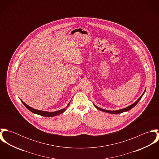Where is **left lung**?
Masks as SVG:
<instances>
[{
	"mask_svg": "<svg viewBox=\"0 0 159 159\" xmlns=\"http://www.w3.org/2000/svg\"><path fill=\"white\" fill-rule=\"evenodd\" d=\"M145 91H146V90L143 92V93L141 95V96L136 100V102H135L134 103H133L132 105H130L129 107H127V108H124V109H121V110H116V111H109V110H106L97 107V106L95 105H94L98 110H100V111H104V112H106V113H108L118 114L121 113H123V112H125V111H129L130 110H131L132 108H133L136 105V104L138 103V102L140 100V99L141 98V97H142L143 95H144Z\"/></svg>",
	"mask_w": 159,
	"mask_h": 159,
	"instance_id": "1",
	"label": "left lung"
}]
</instances>
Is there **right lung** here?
<instances>
[{
  "label": "right lung",
  "instance_id": "add662e5",
  "mask_svg": "<svg viewBox=\"0 0 159 159\" xmlns=\"http://www.w3.org/2000/svg\"><path fill=\"white\" fill-rule=\"evenodd\" d=\"M21 102L23 103V105L29 110L31 112H32L33 113L37 114H39L40 116H45V117H52V116H56L57 115H59L60 114L62 113H64L67 108H68V106L70 105V102L68 103V105L64 109H62L61 110H59V111H55V112H48V111H40V110H36V109H34L33 108H31L30 107L28 106L27 105H26L23 101H22L21 100Z\"/></svg>",
  "mask_w": 159,
  "mask_h": 159
}]
</instances>
